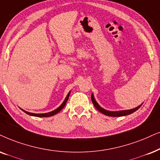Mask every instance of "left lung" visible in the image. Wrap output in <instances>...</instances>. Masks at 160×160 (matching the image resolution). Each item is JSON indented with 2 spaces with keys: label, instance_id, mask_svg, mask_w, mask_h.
<instances>
[{
  "label": "left lung",
  "instance_id": "1",
  "mask_svg": "<svg viewBox=\"0 0 160 160\" xmlns=\"http://www.w3.org/2000/svg\"><path fill=\"white\" fill-rule=\"evenodd\" d=\"M91 100L92 101V103L94 104L95 107L100 112L104 114L105 115H108V116H112V117H121V116H125V115H130V114L138 110L141 107V105L138 106V107L134 108V109H129V110H124V111H117V112H110V111H107L106 110V109H103V108H101L100 106L98 104V103L96 102V101L95 100L94 98V96H93V94H92L91 95Z\"/></svg>",
  "mask_w": 160,
  "mask_h": 160
}]
</instances>
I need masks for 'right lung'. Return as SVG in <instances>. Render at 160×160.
Masks as SVG:
<instances>
[{
    "mask_svg": "<svg viewBox=\"0 0 160 160\" xmlns=\"http://www.w3.org/2000/svg\"><path fill=\"white\" fill-rule=\"evenodd\" d=\"M70 93L69 92L67 95V97H66V98L65 99V101H64V102L62 103L61 106L59 108H57V109H55V110H53L52 112H48V113H43V114H34V113H31V112H26V111H24L23 109H22V111L24 112H26L27 115H32V116H35V117H40V118H45V117H51V116H53L56 115V114H57L58 112H59L60 111L62 110V109H63L64 107H65L66 103H67V101L68 100V98H69V95H70Z\"/></svg>",
    "mask_w": 160,
    "mask_h": 160,
    "instance_id": "obj_1",
    "label": "right lung"
}]
</instances>
